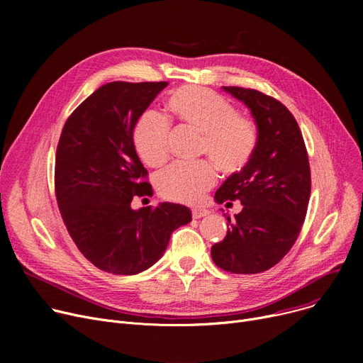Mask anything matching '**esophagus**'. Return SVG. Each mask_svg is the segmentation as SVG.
<instances>
[{
    "label": "esophagus",
    "instance_id": "34e87169",
    "mask_svg": "<svg viewBox=\"0 0 363 363\" xmlns=\"http://www.w3.org/2000/svg\"><path fill=\"white\" fill-rule=\"evenodd\" d=\"M208 213V211H206V208H193V218L194 219H200V218H203V216H207Z\"/></svg>",
    "mask_w": 363,
    "mask_h": 363
}]
</instances>
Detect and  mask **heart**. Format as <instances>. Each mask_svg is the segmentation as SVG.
Here are the masks:
<instances>
[{
	"instance_id": "obj_1",
	"label": "heart",
	"mask_w": 363,
	"mask_h": 363,
	"mask_svg": "<svg viewBox=\"0 0 363 363\" xmlns=\"http://www.w3.org/2000/svg\"><path fill=\"white\" fill-rule=\"evenodd\" d=\"M167 108L184 123L203 133L201 155H207L225 175H235L249 166L259 141L255 121L238 114V108L220 94L186 85L169 95ZM169 121L157 111H147L133 130V144L148 166H160L167 159ZM211 162H175L157 177L159 193L172 201L199 203L216 181Z\"/></svg>"
}]
</instances>
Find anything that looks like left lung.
Here are the masks:
<instances>
[{
  "mask_svg": "<svg viewBox=\"0 0 363 363\" xmlns=\"http://www.w3.org/2000/svg\"><path fill=\"white\" fill-rule=\"evenodd\" d=\"M250 108L259 130L255 156L215 194L222 204L240 200L228 233L212 245V259L231 274L271 269L296 242L311 197V167L301 130L290 110L260 91L222 86Z\"/></svg>",
  "mask_w": 363,
  "mask_h": 363,
  "instance_id": "left-lung-1",
  "label": "left lung"
}]
</instances>
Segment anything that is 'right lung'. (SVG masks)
<instances>
[{
	"instance_id": "add662e5",
	"label": "right lung",
	"mask_w": 363,
	"mask_h": 363,
	"mask_svg": "<svg viewBox=\"0 0 363 363\" xmlns=\"http://www.w3.org/2000/svg\"><path fill=\"white\" fill-rule=\"evenodd\" d=\"M167 82H110L66 121L55 155V197L79 252L99 269L135 275L164 253L170 235L191 222L182 204L133 211L152 194L133 145V128Z\"/></svg>"
}]
</instances>
